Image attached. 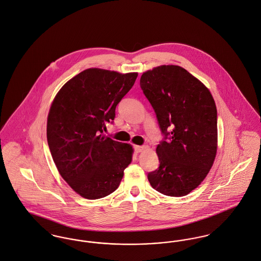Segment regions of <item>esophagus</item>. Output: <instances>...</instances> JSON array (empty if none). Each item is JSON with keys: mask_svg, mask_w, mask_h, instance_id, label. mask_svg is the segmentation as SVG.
Returning a JSON list of instances; mask_svg holds the SVG:
<instances>
[{"mask_svg": "<svg viewBox=\"0 0 261 261\" xmlns=\"http://www.w3.org/2000/svg\"><path fill=\"white\" fill-rule=\"evenodd\" d=\"M134 148L137 152H141L145 148V146H143V145H134Z\"/></svg>", "mask_w": 261, "mask_h": 261, "instance_id": "obj_1", "label": "esophagus"}]
</instances>
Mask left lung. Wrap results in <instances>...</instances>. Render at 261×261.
<instances>
[{"mask_svg": "<svg viewBox=\"0 0 261 261\" xmlns=\"http://www.w3.org/2000/svg\"><path fill=\"white\" fill-rule=\"evenodd\" d=\"M140 84L164 135L156 146L160 166L148 172V181L165 195H187L205 178L215 159L214 97L200 81L178 66L145 71Z\"/></svg>", "mask_w": 261, "mask_h": 261, "instance_id": "8db88e82", "label": "left lung"}]
</instances>
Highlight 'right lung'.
<instances>
[{
	"label": "right lung",
	"mask_w": 261,
	"mask_h": 261,
	"mask_svg": "<svg viewBox=\"0 0 261 261\" xmlns=\"http://www.w3.org/2000/svg\"><path fill=\"white\" fill-rule=\"evenodd\" d=\"M138 72L88 69L57 94L47 116V144L62 177L88 199L119 188L133 147L103 135L116 108L133 88Z\"/></svg>",
	"instance_id": "1"
}]
</instances>
